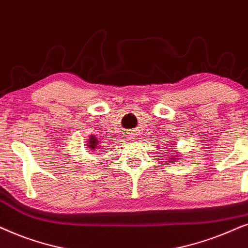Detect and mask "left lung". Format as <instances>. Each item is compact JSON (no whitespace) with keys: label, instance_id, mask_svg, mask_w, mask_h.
I'll return each mask as SVG.
<instances>
[{"label":"left lung","instance_id":"obj_1","mask_svg":"<svg viewBox=\"0 0 248 248\" xmlns=\"http://www.w3.org/2000/svg\"><path fill=\"white\" fill-rule=\"evenodd\" d=\"M171 144L173 145V143H171ZM169 147H171V146H169ZM176 157H178V155H174V157H172V160H174V158H176Z\"/></svg>","mask_w":248,"mask_h":248}]
</instances>
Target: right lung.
<instances>
[{
    "mask_svg": "<svg viewBox=\"0 0 248 248\" xmlns=\"http://www.w3.org/2000/svg\"><path fill=\"white\" fill-rule=\"evenodd\" d=\"M87 147H88L87 152H91V153H97L98 143H97V140L95 138L94 135L93 136H90V140H88Z\"/></svg>",
    "mask_w": 248,
    "mask_h": 248,
    "instance_id": "add662e5",
    "label": "right lung"
}]
</instances>
